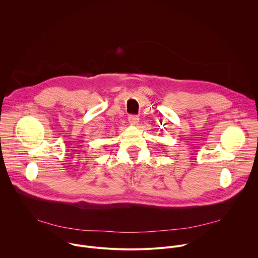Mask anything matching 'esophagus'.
<instances>
[{
  "label": "esophagus",
  "instance_id": "esophagus-1",
  "mask_svg": "<svg viewBox=\"0 0 258 258\" xmlns=\"http://www.w3.org/2000/svg\"><path fill=\"white\" fill-rule=\"evenodd\" d=\"M139 120L140 118L137 116V115H131L128 117V122L132 124V125H137L139 123Z\"/></svg>",
  "mask_w": 258,
  "mask_h": 258
}]
</instances>
